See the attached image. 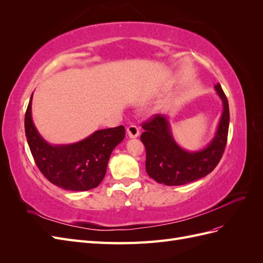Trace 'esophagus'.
Masks as SVG:
<instances>
[{
  "mask_svg": "<svg viewBox=\"0 0 263 263\" xmlns=\"http://www.w3.org/2000/svg\"><path fill=\"white\" fill-rule=\"evenodd\" d=\"M127 134L130 138H137L139 136V128L136 125H130L127 127Z\"/></svg>",
  "mask_w": 263,
  "mask_h": 263,
  "instance_id": "34e87169",
  "label": "esophagus"
}]
</instances>
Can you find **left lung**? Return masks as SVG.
<instances>
[{
	"label": "left lung",
	"instance_id": "left-lung-1",
	"mask_svg": "<svg viewBox=\"0 0 263 263\" xmlns=\"http://www.w3.org/2000/svg\"><path fill=\"white\" fill-rule=\"evenodd\" d=\"M222 103V112L214 137L204 148L189 151L174 139L169 118L156 115L142 125L140 140L146 147L148 176L164 185H184L211 173L224 154L229 127V106L219 83L214 86Z\"/></svg>",
	"mask_w": 263,
	"mask_h": 263
}]
</instances>
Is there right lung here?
<instances>
[{
  "label": "right lung",
  "mask_w": 263,
  "mask_h": 263,
  "mask_svg": "<svg viewBox=\"0 0 263 263\" xmlns=\"http://www.w3.org/2000/svg\"><path fill=\"white\" fill-rule=\"evenodd\" d=\"M31 101L25 114V134L38 169L52 184L68 191H87L104 179L110 154L125 138V127L100 129L67 145H51L38 133L31 117Z\"/></svg>",
  "instance_id": "obj_1"
}]
</instances>
